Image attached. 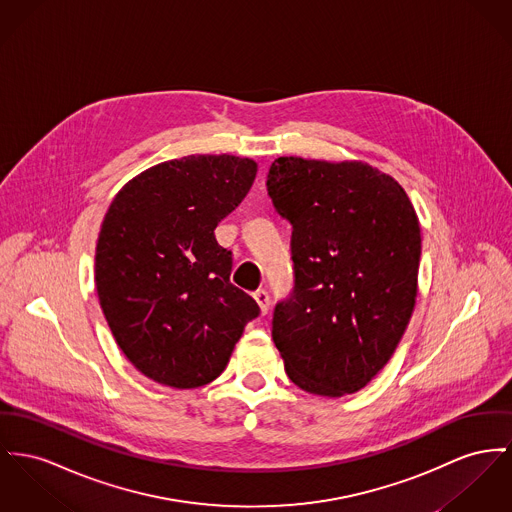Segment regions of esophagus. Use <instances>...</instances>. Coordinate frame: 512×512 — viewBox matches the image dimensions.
<instances>
[{"mask_svg":"<svg viewBox=\"0 0 512 512\" xmlns=\"http://www.w3.org/2000/svg\"><path fill=\"white\" fill-rule=\"evenodd\" d=\"M254 301L258 303V307H260V312L262 314H268V310H270V295H268V291H264V289H258L254 295Z\"/></svg>","mask_w":512,"mask_h":512,"instance_id":"34e87169","label":"esophagus"}]
</instances>
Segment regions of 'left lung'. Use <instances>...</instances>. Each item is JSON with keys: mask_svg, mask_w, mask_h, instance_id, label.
Masks as SVG:
<instances>
[{"mask_svg": "<svg viewBox=\"0 0 512 512\" xmlns=\"http://www.w3.org/2000/svg\"><path fill=\"white\" fill-rule=\"evenodd\" d=\"M268 196L293 227L295 285L272 338L305 392L340 398L390 361L417 297L421 231L404 188L367 163L279 157Z\"/></svg>", "mask_w": 512, "mask_h": 512, "instance_id": "obj_1", "label": "left lung"}]
</instances>
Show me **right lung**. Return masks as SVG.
Instances as JSON below:
<instances>
[{
  "mask_svg": "<svg viewBox=\"0 0 512 512\" xmlns=\"http://www.w3.org/2000/svg\"><path fill=\"white\" fill-rule=\"evenodd\" d=\"M258 165L188 155L132 178L104 215L95 285L112 336L141 375L198 388L221 375L256 301L229 279L215 227L248 194Z\"/></svg>",
  "mask_w": 512,
  "mask_h": 512,
  "instance_id": "1",
  "label": "right lung"
}]
</instances>
